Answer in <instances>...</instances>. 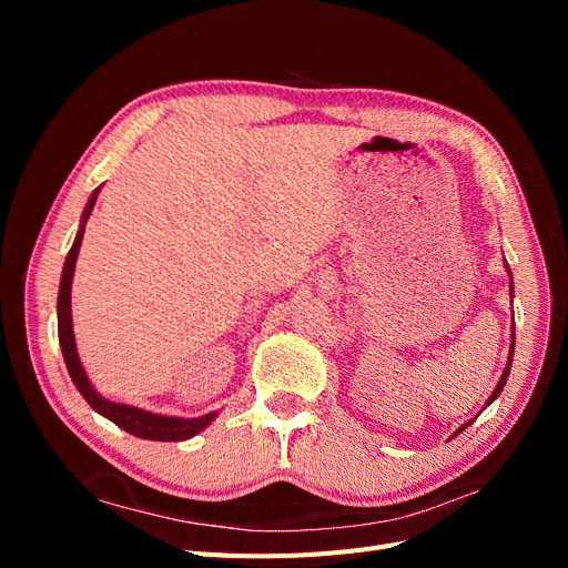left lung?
Wrapping results in <instances>:
<instances>
[{"label":"left lung","instance_id":"8db88e82","mask_svg":"<svg viewBox=\"0 0 568 568\" xmlns=\"http://www.w3.org/2000/svg\"><path fill=\"white\" fill-rule=\"evenodd\" d=\"M507 265V263H505ZM507 274H509V294H511V298H514V288H511V272H509V265H507ZM514 322V320H511ZM511 359H514V326H511V346H509V355H507V365H505V372H503V376H500V382H497V386H495V390L490 393V398L486 400V405H484V409L493 403V400H497V398H500V393H503V388H505V384H507V376H509V369H511ZM474 419H469V422H464L459 428H457V432L450 436V438H455L457 434H462L464 432V428H467L469 424H471Z\"/></svg>","mask_w":568,"mask_h":568}]
</instances>
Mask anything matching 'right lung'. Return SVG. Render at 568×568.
Segmentation results:
<instances>
[{"mask_svg":"<svg viewBox=\"0 0 568 568\" xmlns=\"http://www.w3.org/2000/svg\"><path fill=\"white\" fill-rule=\"evenodd\" d=\"M101 192V186H97L88 205H84L82 217H80V227L75 234V242L65 255L63 263V272H61V284H59V301H57V317H59V343H61V353H63V363L68 374L75 384V388L80 390V395L88 405L99 412L101 417H106L109 422H113L115 426L123 428V432L144 438V440H186L196 434H201L205 426H209L217 412H209L203 417H168V415H156V412H149L142 407L134 405H125V403H113L106 400L101 395L92 382L88 372H84L80 355H78V346H75V334H73V315H71V286H73V272H75V261L80 253V244H82V234H84V225L92 215V209L97 203V196Z\"/></svg>","mask_w":568,"mask_h":568,"instance_id":"1","label":"right lung"}]
</instances>
